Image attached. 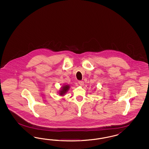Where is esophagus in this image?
<instances>
[{
    "label": "esophagus",
    "mask_w": 149,
    "mask_h": 149,
    "mask_svg": "<svg viewBox=\"0 0 149 149\" xmlns=\"http://www.w3.org/2000/svg\"><path fill=\"white\" fill-rule=\"evenodd\" d=\"M77 83L80 85L81 86H83L84 85V82L83 81H77Z\"/></svg>",
    "instance_id": "obj_1"
}]
</instances>
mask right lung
Wrapping results in <instances>:
<instances>
[{
    "label": "right lung",
    "instance_id": "right-lung-1",
    "mask_svg": "<svg viewBox=\"0 0 149 149\" xmlns=\"http://www.w3.org/2000/svg\"><path fill=\"white\" fill-rule=\"evenodd\" d=\"M69 88V86H68V85L63 86L62 90L60 91V95H62L63 94H64L68 90Z\"/></svg>",
    "mask_w": 149,
    "mask_h": 149
}]
</instances>
